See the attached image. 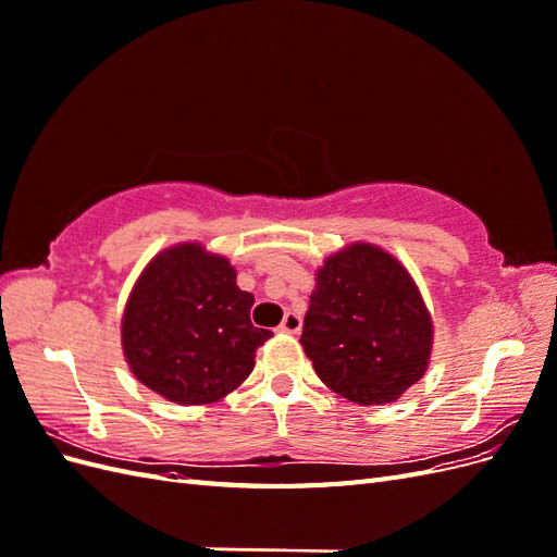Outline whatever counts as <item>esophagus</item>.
<instances>
[{
  "instance_id": "obj_1",
  "label": "esophagus",
  "mask_w": 557,
  "mask_h": 557,
  "mask_svg": "<svg viewBox=\"0 0 557 557\" xmlns=\"http://www.w3.org/2000/svg\"><path fill=\"white\" fill-rule=\"evenodd\" d=\"M301 330V318L295 313V311H288L283 318V323L278 325V332H285V334H299Z\"/></svg>"
}]
</instances>
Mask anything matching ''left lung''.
I'll list each match as a JSON object with an SVG mask.
<instances>
[{
  "label": "left lung",
  "mask_w": 557,
  "mask_h": 557,
  "mask_svg": "<svg viewBox=\"0 0 557 557\" xmlns=\"http://www.w3.org/2000/svg\"><path fill=\"white\" fill-rule=\"evenodd\" d=\"M432 342L425 299L393 252L352 242L318 267L299 344L332 393L397 401L428 372Z\"/></svg>",
  "instance_id": "1"
}]
</instances>
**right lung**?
<instances>
[{
    "label": "right lung",
    "instance_id": "add662e5",
    "mask_svg": "<svg viewBox=\"0 0 557 557\" xmlns=\"http://www.w3.org/2000/svg\"><path fill=\"white\" fill-rule=\"evenodd\" d=\"M252 301L225 256L199 242L160 250L134 283L121 320L129 372L181 407L223 399L248 379L256 350L272 336L250 323Z\"/></svg>",
    "mask_w": 557,
    "mask_h": 557
}]
</instances>
